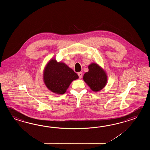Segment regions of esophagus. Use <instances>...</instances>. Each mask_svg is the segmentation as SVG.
Segmentation results:
<instances>
[{
  "mask_svg": "<svg viewBox=\"0 0 150 150\" xmlns=\"http://www.w3.org/2000/svg\"><path fill=\"white\" fill-rule=\"evenodd\" d=\"M78 74V76H79V77L80 79H81V78L83 77V72H79V73Z\"/></svg>",
  "mask_w": 150,
  "mask_h": 150,
  "instance_id": "obj_1",
  "label": "esophagus"
}]
</instances>
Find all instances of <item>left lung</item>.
<instances>
[{
    "mask_svg": "<svg viewBox=\"0 0 150 150\" xmlns=\"http://www.w3.org/2000/svg\"><path fill=\"white\" fill-rule=\"evenodd\" d=\"M88 71L84 74L83 80L94 92H98L105 87L107 76L102 67L93 63L88 65Z\"/></svg>",
    "mask_w": 150,
    "mask_h": 150,
    "instance_id": "8db88e82",
    "label": "left lung"
}]
</instances>
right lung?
<instances>
[{"label": "right lung", "instance_id": "add662e5", "mask_svg": "<svg viewBox=\"0 0 150 150\" xmlns=\"http://www.w3.org/2000/svg\"><path fill=\"white\" fill-rule=\"evenodd\" d=\"M43 81L50 91L58 95L63 94L78 74L63 62L52 58L49 61L43 71Z\"/></svg>", "mask_w": 150, "mask_h": 150}]
</instances>
